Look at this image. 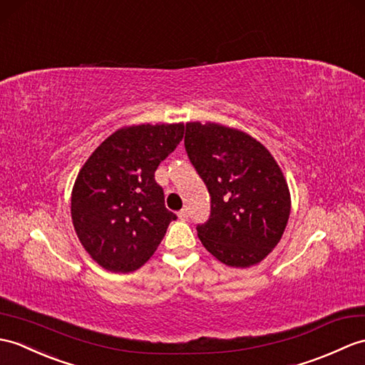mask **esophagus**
Wrapping results in <instances>:
<instances>
[{
  "label": "esophagus",
  "mask_w": 365,
  "mask_h": 365,
  "mask_svg": "<svg viewBox=\"0 0 365 365\" xmlns=\"http://www.w3.org/2000/svg\"><path fill=\"white\" fill-rule=\"evenodd\" d=\"M177 215H179V217L182 219V221H186V219H188V216H190L188 210H186V208H182V210H180L179 213H177Z\"/></svg>",
  "instance_id": "1"
}]
</instances>
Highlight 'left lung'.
I'll return each mask as SVG.
<instances>
[{
  "mask_svg": "<svg viewBox=\"0 0 365 365\" xmlns=\"http://www.w3.org/2000/svg\"><path fill=\"white\" fill-rule=\"evenodd\" d=\"M185 150L210 192V217L196 227L203 247L227 266L257 264L289 219L282 169L259 141L215 123L186 124Z\"/></svg>",
  "mask_w": 365,
  "mask_h": 365,
  "instance_id": "8db88e82",
  "label": "left lung"
}]
</instances>
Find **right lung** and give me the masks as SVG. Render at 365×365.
Listing matches in <instances>:
<instances>
[{"label": "right lung", "instance_id": "1", "mask_svg": "<svg viewBox=\"0 0 365 365\" xmlns=\"http://www.w3.org/2000/svg\"><path fill=\"white\" fill-rule=\"evenodd\" d=\"M183 124L125 127L101 143L82 166L71 217L82 245L112 272L141 267L177 216L155 182L158 165L183 138Z\"/></svg>", "mask_w": 365, "mask_h": 365}]
</instances>
